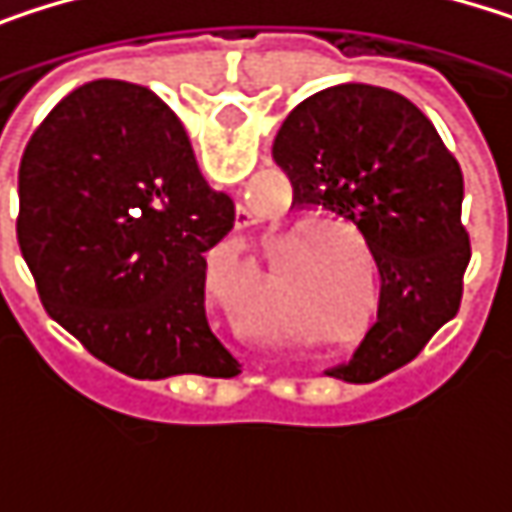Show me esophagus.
<instances>
[{
  "label": "esophagus",
  "instance_id": "esophagus-1",
  "mask_svg": "<svg viewBox=\"0 0 512 512\" xmlns=\"http://www.w3.org/2000/svg\"><path fill=\"white\" fill-rule=\"evenodd\" d=\"M326 394H329V391H326Z\"/></svg>",
  "mask_w": 512,
  "mask_h": 512
}]
</instances>
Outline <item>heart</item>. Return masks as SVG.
I'll return each instance as SVG.
<instances>
[{"mask_svg": "<svg viewBox=\"0 0 512 512\" xmlns=\"http://www.w3.org/2000/svg\"><path fill=\"white\" fill-rule=\"evenodd\" d=\"M311 225H314V222H311ZM329 228H335V231H341V225H332V222H329Z\"/></svg>", "mask_w": 512, "mask_h": 512, "instance_id": "b5f03b06", "label": "heart"}]
</instances>
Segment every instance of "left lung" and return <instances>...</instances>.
Returning a JSON list of instances; mask_svg holds the SVG:
<instances>
[{"instance_id": "1", "label": "left lung", "mask_w": 512, "mask_h": 512, "mask_svg": "<svg viewBox=\"0 0 512 512\" xmlns=\"http://www.w3.org/2000/svg\"><path fill=\"white\" fill-rule=\"evenodd\" d=\"M272 159L293 183V204L353 225L379 275L376 323L326 376L373 382L403 367L460 311L471 246L457 156L415 103L347 82L284 118Z\"/></svg>"}]
</instances>
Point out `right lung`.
Returning a JSON list of instances; mask_svg holds the SVG:
<instances>
[{"label":"right lung","mask_w":512,"mask_h":512,"mask_svg":"<svg viewBox=\"0 0 512 512\" xmlns=\"http://www.w3.org/2000/svg\"><path fill=\"white\" fill-rule=\"evenodd\" d=\"M234 201L207 186L180 118L151 88L94 79L32 133L17 240L41 302L88 353L133 379H231L204 305L207 252Z\"/></svg>","instance_id":"1"}]
</instances>
